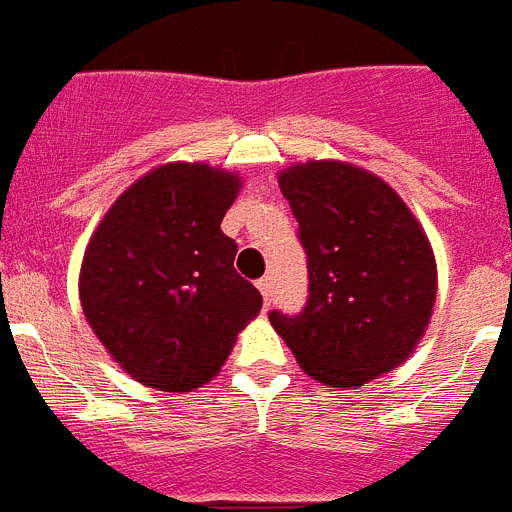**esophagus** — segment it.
<instances>
[{
    "label": "esophagus",
    "instance_id": "obj_1",
    "mask_svg": "<svg viewBox=\"0 0 512 512\" xmlns=\"http://www.w3.org/2000/svg\"><path fill=\"white\" fill-rule=\"evenodd\" d=\"M257 289H260V295H263L265 305H271V297H273V281L268 279V276H263V279L257 281Z\"/></svg>",
    "mask_w": 512,
    "mask_h": 512
}]
</instances>
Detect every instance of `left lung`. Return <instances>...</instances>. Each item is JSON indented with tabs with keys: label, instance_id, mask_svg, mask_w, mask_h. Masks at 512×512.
I'll use <instances>...</instances> for the list:
<instances>
[{
	"label": "left lung",
	"instance_id": "1",
	"mask_svg": "<svg viewBox=\"0 0 512 512\" xmlns=\"http://www.w3.org/2000/svg\"><path fill=\"white\" fill-rule=\"evenodd\" d=\"M308 255V300L271 311L297 364L332 388H361L409 358L436 303V260L401 196L345 162H305L279 175Z\"/></svg>",
	"mask_w": 512,
	"mask_h": 512
}]
</instances>
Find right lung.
I'll return each mask as SVG.
<instances>
[{
    "instance_id": "1",
    "label": "right lung",
    "mask_w": 512,
    "mask_h": 512,
    "mask_svg": "<svg viewBox=\"0 0 512 512\" xmlns=\"http://www.w3.org/2000/svg\"><path fill=\"white\" fill-rule=\"evenodd\" d=\"M239 175L209 164L156 167L92 233L79 300L92 332L148 388L188 393L220 372L263 297L233 268L220 231Z\"/></svg>"
}]
</instances>
